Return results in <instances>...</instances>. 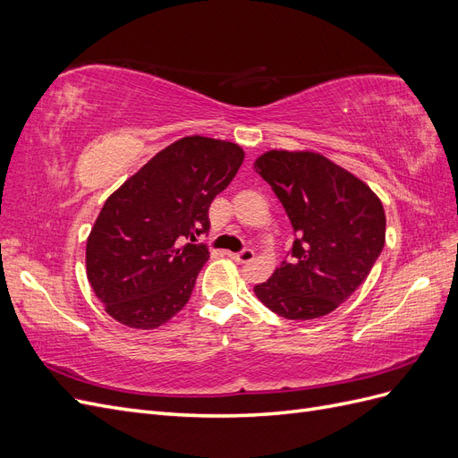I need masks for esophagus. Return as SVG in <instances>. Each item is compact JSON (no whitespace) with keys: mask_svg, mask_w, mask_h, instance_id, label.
I'll use <instances>...</instances> for the list:
<instances>
[{"mask_svg":"<svg viewBox=\"0 0 458 458\" xmlns=\"http://www.w3.org/2000/svg\"><path fill=\"white\" fill-rule=\"evenodd\" d=\"M231 259L239 261V263H246V261H252L254 258V250H250V248H244L242 252H237V254H229Z\"/></svg>","mask_w":458,"mask_h":458,"instance_id":"1","label":"esophagus"}]
</instances>
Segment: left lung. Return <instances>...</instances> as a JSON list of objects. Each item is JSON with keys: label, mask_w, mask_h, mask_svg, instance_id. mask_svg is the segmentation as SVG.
<instances>
[{"label": "left lung", "mask_w": 458, "mask_h": 458, "mask_svg": "<svg viewBox=\"0 0 458 458\" xmlns=\"http://www.w3.org/2000/svg\"><path fill=\"white\" fill-rule=\"evenodd\" d=\"M254 170L284 206L296 241L254 293L290 321L335 311L370 273L386 242V214L374 191L342 165L313 150L271 148Z\"/></svg>", "instance_id": "obj_1"}]
</instances>
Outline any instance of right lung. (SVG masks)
I'll list each match as a JSON object with an SVG mask.
<instances>
[{"mask_svg": "<svg viewBox=\"0 0 458 458\" xmlns=\"http://www.w3.org/2000/svg\"><path fill=\"white\" fill-rule=\"evenodd\" d=\"M242 160L237 143L182 137L106 199L88 237L86 269L110 317L152 330L185 308L210 258L192 242L210 229V204Z\"/></svg>", "mask_w": 458, "mask_h": 458, "instance_id": "right-lung-1", "label": "right lung"}]
</instances>
